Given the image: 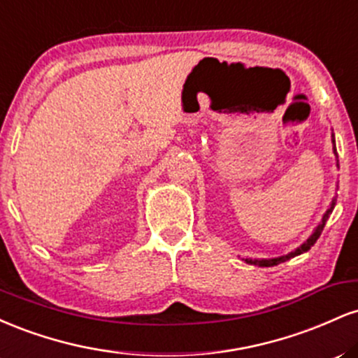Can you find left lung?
Returning a JSON list of instances; mask_svg holds the SVG:
<instances>
[{
    "instance_id": "1",
    "label": "left lung",
    "mask_w": 358,
    "mask_h": 358,
    "mask_svg": "<svg viewBox=\"0 0 358 358\" xmlns=\"http://www.w3.org/2000/svg\"><path fill=\"white\" fill-rule=\"evenodd\" d=\"M334 145H335V139H334ZM335 153H336V150H334ZM334 207H335V200L334 202H331V205H330V208H328L327 210V213H324L323 215V219H322V224L318 225V227H316V231L311 234L310 237H308V241L305 242V244L303 245H299V248L296 249V250H293V252L291 254H287V256H282V257H276V259H261V261H259V259H245V262H249V264H256V266H262V268H269V266H276V264H281V262H285V261H287V259H291V257H294V256H299V254H303V252H306V250H310V248L311 245L315 244L316 241H318V237L322 236V231H323V227H324V224H327V220H328V217H330V213L334 212Z\"/></svg>"
}]
</instances>
